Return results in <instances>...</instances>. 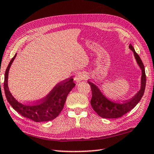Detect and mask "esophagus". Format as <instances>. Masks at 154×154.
Instances as JSON below:
<instances>
[{
	"label": "esophagus",
	"mask_w": 154,
	"mask_h": 154,
	"mask_svg": "<svg viewBox=\"0 0 154 154\" xmlns=\"http://www.w3.org/2000/svg\"><path fill=\"white\" fill-rule=\"evenodd\" d=\"M87 77H88V75L86 72H78V73L75 75V80L77 82H79L80 81H82L83 79H86Z\"/></svg>",
	"instance_id": "obj_1"
}]
</instances>
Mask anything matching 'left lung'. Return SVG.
<instances>
[{
	"label": "left lung",
	"mask_w": 154,
	"mask_h": 154,
	"mask_svg": "<svg viewBox=\"0 0 154 154\" xmlns=\"http://www.w3.org/2000/svg\"><path fill=\"white\" fill-rule=\"evenodd\" d=\"M129 48L133 51L135 58L137 60L138 64L139 65L142 71L141 76V87L140 90L136 94L133 98L126 100L124 103H116L109 100L104 96L98 88L93 83L88 81V83L90 85L92 90V96L90 100L91 105L99 116L103 118H121L128 112L131 111L138 103L144 94L145 85H146V75L145 66L139 56L135 51L133 47L129 45Z\"/></svg>",
	"instance_id": "obj_1"
}]
</instances>
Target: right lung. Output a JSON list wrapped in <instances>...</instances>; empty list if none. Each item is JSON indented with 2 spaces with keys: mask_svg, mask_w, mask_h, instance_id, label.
Segmentation results:
<instances>
[{
  "mask_svg": "<svg viewBox=\"0 0 154 154\" xmlns=\"http://www.w3.org/2000/svg\"><path fill=\"white\" fill-rule=\"evenodd\" d=\"M16 56H14L7 66L5 74L4 90L9 103L17 113L25 118L35 122L53 120L59 116L69 93L75 86L73 78L71 77L57 84L45 98L33 104H24L18 102L9 92L8 84V73L9 68Z\"/></svg>",
  "mask_w": 154,
  "mask_h": 154,
  "instance_id": "right-lung-1",
  "label": "right lung"
}]
</instances>
